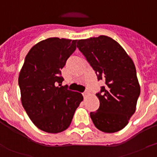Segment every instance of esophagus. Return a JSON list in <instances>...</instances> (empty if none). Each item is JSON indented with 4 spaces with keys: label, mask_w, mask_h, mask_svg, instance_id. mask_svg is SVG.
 I'll use <instances>...</instances> for the list:
<instances>
[{
    "label": "esophagus",
    "mask_w": 157,
    "mask_h": 157,
    "mask_svg": "<svg viewBox=\"0 0 157 157\" xmlns=\"http://www.w3.org/2000/svg\"><path fill=\"white\" fill-rule=\"evenodd\" d=\"M87 94H88V93H87V92H85V93H83V97H86V96H87Z\"/></svg>",
    "instance_id": "34e87169"
}]
</instances>
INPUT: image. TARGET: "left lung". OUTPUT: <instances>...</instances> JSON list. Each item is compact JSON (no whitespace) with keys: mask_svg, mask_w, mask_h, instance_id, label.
<instances>
[{"mask_svg":"<svg viewBox=\"0 0 157 157\" xmlns=\"http://www.w3.org/2000/svg\"><path fill=\"white\" fill-rule=\"evenodd\" d=\"M77 46L95 71L98 80L105 83L96 93L99 108L90 112L93 124L105 133L123 129L135 112L140 93L132 59L109 36L77 40Z\"/></svg>","mask_w":157,"mask_h":157,"instance_id":"left-lung-1","label":"left lung"}]
</instances>
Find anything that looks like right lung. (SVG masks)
Masks as SVG:
<instances>
[{
	"label": "right lung",
	"mask_w": 157,
	"mask_h": 157,
	"mask_svg": "<svg viewBox=\"0 0 157 157\" xmlns=\"http://www.w3.org/2000/svg\"><path fill=\"white\" fill-rule=\"evenodd\" d=\"M76 43L56 37L41 41L28 52L20 72L22 105L33 124L45 132L67 129L83 99L81 93L61 86V69L76 50Z\"/></svg>",
	"instance_id": "right-lung-1"
}]
</instances>
